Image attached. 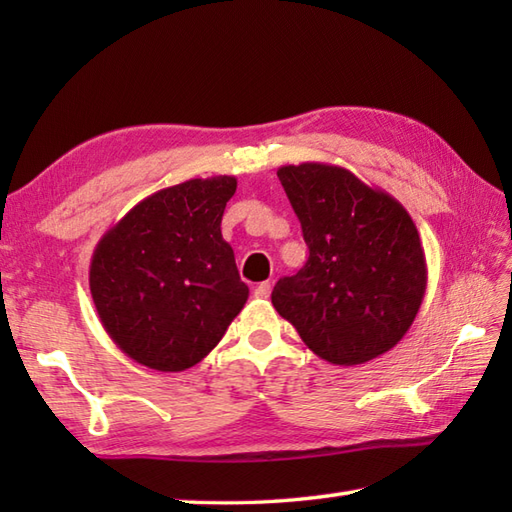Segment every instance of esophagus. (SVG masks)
Listing matches in <instances>:
<instances>
[{
  "label": "esophagus",
  "mask_w": 512,
  "mask_h": 512,
  "mask_svg": "<svg viewBox=\"0 0 512 512\" xmlns=\"http://www.w3.org/2000/svg\"><path fill=\"white\" fill-rule=\"evenodd\" d=\"M270 290H273V286H270V281H264V284H259L255 288V297L257 299H268L270 297Z\"/></svg>",
  "instance_id": "34e87169"
}]
</instances>
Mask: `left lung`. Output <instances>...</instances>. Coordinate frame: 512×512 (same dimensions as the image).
Returning <instances> with one entry per match:
<instances>
[{"mask_svg": "<svg viewBox=\"0 0 512 512\" xmlns=\"http://www.w3.org/2000/svg\"><path fill=\"white\" fill-rule=\"evenodd\" d=\"M310 257L277 281L275 310L332 365L389 352L411 328L427 290L418 228L398 200L325 162L279 167Z\"/></svg>", "mask_w": 512, "mask_h": 512, "instance_id": "left-lung-1", "label": "left lung"}]
</instances>
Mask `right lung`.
<instances>
[{"mask_svg":"<svg viewBox=\"0 0 512 512\" xmlns=\"http://www.w3.org/2000/svg\"><path fill=\"white\" fill-rule=\"evenodd\" d=\"M237 178H193L140 200L94 248L90 292L110 339L158 372L193 367L242 312L222 215Z\"/></svg>","mask_w":512,"mask_h":512,"instance_id":"1","label":"right lung"}]
</instances>
